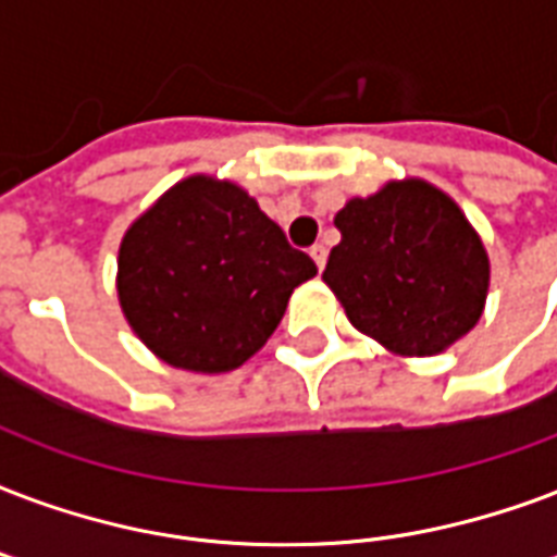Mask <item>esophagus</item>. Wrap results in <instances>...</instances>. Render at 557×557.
I'll list each match as a JSON object with an SVG mask.
<instances>
[{"mask_svg":"<svg viewBox=\"0 0 557 557\" xmlns=\"http://www.w3.org/2000/svg\"><path fill=\"white\" fill-rule=\"evenodd\" d=\"M309 253H312V260H315L318 269H324V265H326V245H324V242H315V245L309 248Z\"/></svg>","mask_w":557,"mask_h":557,"instance_id":"obj_1","label":"esophagus"}]
</instances>
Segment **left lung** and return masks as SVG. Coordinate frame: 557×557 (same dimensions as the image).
Masks as SVG:
<instances>
[{"label": "left lung", "mask_w": 557, "mask_h": 557, "mask_svg": "<svg viewBox=\"0 0 557 557\" xmlns=\"http://www.w3.org/2000/svg\"><path fill=\"white\" fill-rule=\"evenodd\" d=\"M324 283L356 330L394 354L432 356L476 326L487 253L465 212L423 181L382 186L335 215Z\"/></svg>", "instance_id": "8db88e82"}]
</instances>
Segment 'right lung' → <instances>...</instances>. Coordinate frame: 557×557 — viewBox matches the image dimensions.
Returning <instances> with one entry per match:
<instances>
[{
    "mask_svg": "<svg viewBox=\"0 0 557 557\" xmlns=\"http://www.w3.org/2000/svg\"><path fill=\"white\" fill-rule=\"evenodd\" d=\"M315 274L245 189L203 175L172 186L119 248L127 324L163 362L198 373L257 354Z\"/></svg>",
    "mask_w": 557,
    "mask_h": 557,
    "instance_id": "right-lung-1",
    "label": "right lung"
}]
</instances>
